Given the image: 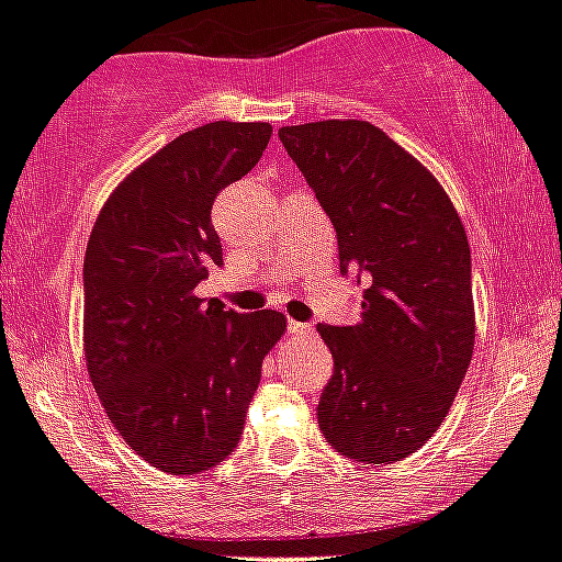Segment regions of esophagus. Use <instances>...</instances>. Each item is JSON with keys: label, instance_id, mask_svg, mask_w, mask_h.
Instances as JSON below:
<instances>
[{"label": "esophagus", "instance_id": "obj_1", "mask_svg": "<svg viewBox=\"0 0 562 562\" xmlns=\"http://www.w3.org/2000/svg\"><path fill=\"white\" fill-rule=\"evenodd\" d=\"M286 330L292 333V336H311V333H314V327H311L308 322H294V319H289Z\"/></svg>", "mask_w": 562, "mask_h": 562}]
</instances>
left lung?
Returning a JSON list of instances; mask_svg holds the SVG:
<instances>
[{
  "mask_svg": "<svg viewBox=\"0 0 562 562\" xmlns=\"http://www.w3.org/2000/svg\"><path fill=\"white\" fill-rule=\"evenodd\" d=\"M363 286L355 325H319L333 376L316 407L341 457L393 464L446 420L475 344L470 246L440 182L363 120L279 131Z\"/></svg>",
  "mask_w": 562,
  "mask_h": 562,
  "instance_id": "obj_1",
  "label": "left lung"
}]
</instances>
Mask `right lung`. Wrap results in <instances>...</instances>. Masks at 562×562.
<instances>
[{"label": "right lung", "instance_id": "1", "mask_svg": "<svg viewBox=\"0 0 562 562\" xmlns=\"http://www.w3.org/2000/svg\"><path fill=\"white\" fill-rule=\"evenodd\" d=\"M270 122H210L125 177L85 257V352L122 440L153 468L193 475L237 448L281 311L237 314L196 286L224 265L213 229L221 188L246 177Z\"/></svg>", "mask_w": 562, "mask_h": 562}]
</instances>
